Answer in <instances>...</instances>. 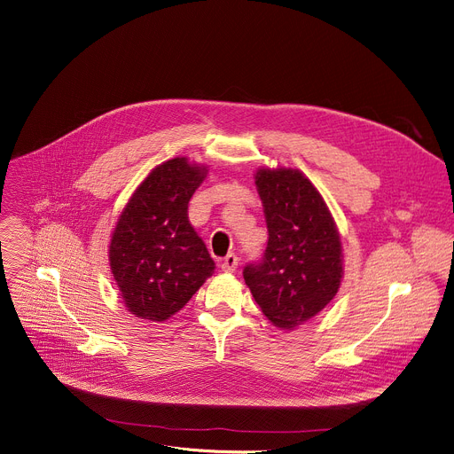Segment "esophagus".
<instances>
[{
    "instance_id": "34e87169",
    "label": "esophagus",
    "mask_w": 454,
    "mask_h": 454,
    "mask_svg": "<svg viewBox=\"0 0 454 454\" xmlns=\"http://www.w3.org/2000/svg\"><path fill=\"white\" fill-rule=\"evenodd\" d=\"M237 266H239V256L235 253H228L221 262V270L224 273H233L237 270Z\"/></svg>"
}]
</instances>
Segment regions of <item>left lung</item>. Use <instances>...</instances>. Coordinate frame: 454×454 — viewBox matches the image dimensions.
<instances>
[{"instance_id":"left-lung-1","label":"left lung","mask_w":454,"mask_h":454,"mask_svg":"<svg viewBox=\"0 0 454 454\" xmlns=\"http://www.w3.org/2000/svg\"><path fill=\"white\" fill-rule=\"evenodd\" d=\"M266 224L262 262L244 268L254 301L275 327L293 331L336 296L343 280V249L334 217L310 179L296 168L254 174Z\"/></svg>"}]
</instances>
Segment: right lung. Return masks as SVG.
I'll list each match as a JSON object with an SVG mask.
<instances>
[{
	"label": "right lung",
	"mask_w": 454,
	"mask_h": 454,
	"mask_svg": "<svg viewBox=\"0 0 454 454\" xmlns=\"http://www.w3.org/2000/svg\"><path fill=\"white\" fill-rule=\"evenodd\" d=\"M208 168L186 158L154 167L121 210L109 264L125 309L165 321L212 277L215 262L188 221V201Z\"/></svg>",
	"instance_id": "obj_1"
}]
</instances>
